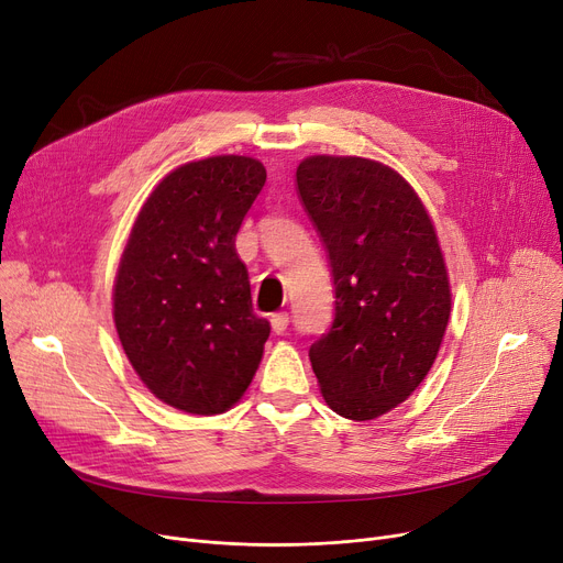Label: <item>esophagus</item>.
<instances>
[{
	"label": "esophagus",
	"mask_w": 563,
	"mask_h": 563,
	"mask_svg": "<svg viewBox=\"0 0 563 563\" xmlns=\"http://www.w3.org/2000/svg\"><path fill=\"white\" fill-rule=\"evenodd\" d=\"M287 327H289V314L287 312L272 314V329H274L276 335H283L287 331Z\"/></svg>",
	"instance_id": "obj_1"
}]
</instances>
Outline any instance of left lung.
<instances>
[{
	"label": "left lung",
	"mask_w": 563,
	"mask_h": 563,
	"mask_svg": "<svg viewBox=\"0 0 563 563\" xmlns=\"http://www.w3.org/2000/svg\"><path fill=\"white\" fill-rule=\"evenodd\" d=\"M297 189L335 287V319L310 363L338 416L374 420L420 386L448 329L452 294L435 228L404 177L372 159L308 157Z\"/></svg>",
	"instance_id": "obj_1"
}]
</instances>
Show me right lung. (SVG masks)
Segmentation results:
<instances>
[{
	"instance_id": "add662e5",
	"label": "right lung",
	"mask_w": 563,
	"mask_h": 563,
	"mask_svg": "<svg viewBox=\"0 0 563 563\" xmlns=\"http://www.w3.org/2000/svg\"><path fill=\"white\" fill-rule=\"evenodd\" d=\"M264 183L253 157L189 162L155 187L130 232L115 331L145 388L177 410H228L260 365L272 327L253 312L234 236Z\"/></svg>"
}]
</instances>
